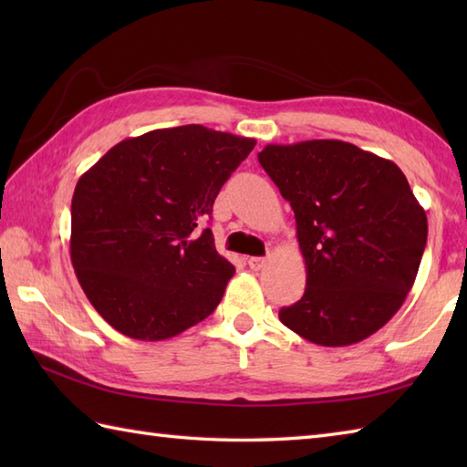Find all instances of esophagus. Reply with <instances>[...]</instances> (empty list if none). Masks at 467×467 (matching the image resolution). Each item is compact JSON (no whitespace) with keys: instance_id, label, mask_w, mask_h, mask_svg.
<instances>
[{"instance_id":"34e87169","label":"esophagus","mask_w":467,"mask_h":467,"mask_svg":"<svg viewBox=\"0 0 467 467\" xmlns=\"http://www.w3.org/2000/svg\"><path fill=\"white\" fill-rule=\"evenodd\" d=\"M265 265H266L265 256H251V259H249L251 271H261V269H265Z\"/></svg>"}]
</instances>
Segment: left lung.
Returning a JSON list of instances; mask_svg holds the SVG:
<instances>
[{
    "instance_id": "obj_1",
    "label": "left lung",
    "mask_w": 467,
    "mask_h": 467,
    "mask_svg": "<svg viewBox=\"0 0 467 467\" xmlns=\"http://www.w3.org/2000/svg\"><path fill=\"white\" fill-rule=\"evenodd\" d=\"M259 162L291 202L306 286L279 319L323 347L359 343L400 311L428 216L398 164L343 140L269 144Z\"/></svg>"
}]
</instances>
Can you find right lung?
<instances>
[{"instance_id":"1","label":"right lung","mask_w":467,"mask_h":467,"mask_svg":"<svg viewBox=\"0 0 467 467\" xmlns=\"http://www.w3.org/2000/svg\"><path fill=\"white\" fill-rule=\"evenodd\" d=\"M254 144L201 124L162 128L118 142L80 176L69 256L116 331L162 341L216 309L234 266L206 218Z\"/></svg>"}]
</instances>
